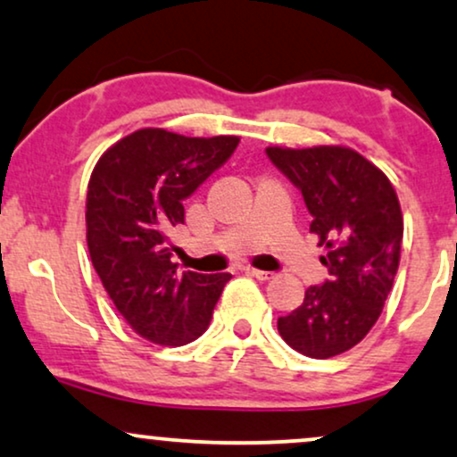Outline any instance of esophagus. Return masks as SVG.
<instances>
[{
    "mask_svg": "<svg viewBox=\"0 0 457 457\" xmlns=\"http://www.w3.org/2000/svg\"><path fill=\"white\" fill-rule=\"evenodd\" d=\"M245 273L252 275V278L261 279V281H271V279L278 278V275H275V273H271V271H261V269H245Z\"/></svg>",
    "mask_w": 457,
    "mask_h": 457,
    "instance_id": "34e87169",
    "label": "esophagus"
}]
</instances>
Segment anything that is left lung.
<instances>
[{"label": "left lung", "mask_w": 457, "mask_h": 457, "mask_svg": "<svg viewBox=\"0 0 457 457\" xmlns=\"http://www.w3.org/2000/svg\"><path fill=\"white\" fill-rule=\"evenodd\" d=\"M269 159L298 186L312 213L309 230L328 254L324 286L278 320L281 339L309 358H332L369 335L390 295L403 244V212L384 171L347 145L284 148Z\"/></svg>", "instance_id": "1"}]
</instances>
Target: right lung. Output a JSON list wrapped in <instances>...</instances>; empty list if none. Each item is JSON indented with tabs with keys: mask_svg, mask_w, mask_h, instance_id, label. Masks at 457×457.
<instances>
[{
	"mask_svg": "<svg viewBox=\"0 0 457 457\" xmlns=\"http://www.w3.org/2000/svg\"><path fill=\"white\" fill-rule=\"evenodd\" d=\"M237 145V135L186 137L145 127L112 144L93 169L88 254L118 313L145 341L186 345L210 326L230 275L178 271L169 233L184 224L182 201Z\"/></svg>",
	"mask_w": 457,
	"mask_h": 457,
	"instance_id": "1",
	"label": "right lung"
}]
</instances>
